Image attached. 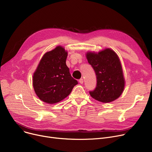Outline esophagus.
I'll list each match as a JSON object with an SVG mask.
<instances>
[{
  "label": "esophagus",
  "mask_w": 152,
  "mask_h": 152,
  "mask_svg": "<svg viewBox=\"0 0 152 152\" xmlns=\"http://www.w3.org/2000/svg\"><path fill=\"white\" fill-rule=\"evenodd\" d=\"M79 83H80V84H83V83H84V80H83V79H79Z\"/></svg>",
  "instance_id": "1"
}]
</instances>
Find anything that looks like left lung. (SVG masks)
<instances>
[{
    "instance_id": "1",
    "label": "left lung",
    "mask_w": 152,
    "mask_h": 152,
    "mask_svg": "<svg viewBox=\"0 0 152 152\" xmlns=\"http://www.w3.org/2000/svg\"><path fill=\"white\" fill-rule=\"evenodd\" d=\"M86 57L97 76V86L89 92L91 96L103 103L117 99L123 93L125 84L121 64L117 54L113 50L106 49L98 53L87 52Z\"/></svg>"
}]
</instances>
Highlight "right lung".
I'll use <instances>...</instances> for the list:
<instances>
[{"instance_id": "right-lung-1", "label": "right lung", "mask_w": 152, "mask_h": 152, "mask_svg": "<svg viewBox=\"0 0 152 152\" xmlns=\"http://www.w3.org/2000/svg\"><path fill=\"white\" fill-rule=\"evenodd\" d=\"M67 56L61 46L44 55L33 77L34 89L40 100L50 104L59 102L77 84L66 65Z\"/></svg>"}]
</instances>
